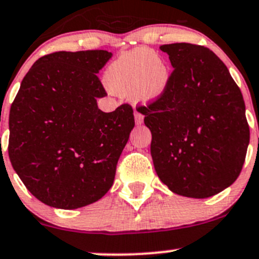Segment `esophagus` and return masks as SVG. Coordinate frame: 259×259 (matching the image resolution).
Wrapping results in <instances>:
<instances>
[{
    "mask_svg": "<svg viewBox=\"0 0 259 259\" xmlns=\"http://www.w3.org/2000/svg\"><path fill=\"white\" fill-rule=\"evenodd\" d=\"M135 119H136V123L141 124L142 122H143V115H142L141 112H138V111H135Z\"/></svg>",
    "mask_w": 259,
    "mask_h": 259,
    "instance_id": "esophagus-1",
    "label": "esophagus"
}]
</instances>
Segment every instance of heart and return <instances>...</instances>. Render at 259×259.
I'll list each match as a JSON object with an SVG mask.
<instances>
[{
  "label": "heart",
  "mask_w": 259,
  "mask_h": 259,
  "mask_svg": "<svg viewBox=\"0 0 259 259\" xmlns=\"http://www.w3.org/2000/svg\"><path fill=\"white\" fill-rule=\"evenodd\" d=\"M170 79L166 63L147 49L121 54L106 71L107 84L113 91L130 94L135 101H155L166 90Z\"/></svg>",
  "instance_id": "b5f03b06"
}]
</instances>
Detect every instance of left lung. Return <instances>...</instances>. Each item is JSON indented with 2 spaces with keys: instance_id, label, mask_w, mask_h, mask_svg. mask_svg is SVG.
Listing matches in <instances>:
<instances>
[{
  "instance_id": "8db88e82",
  "label": "left lung",
  "mask_w": 259,
  "mask_h": 259,
  "mask_svg": "<svg viewBox=\"0 0 259 259\" xmlns=\"http://www.w3.org/2000/svg\"><path fill=\"white\" fill-rule=\"evenodd\" d=\"M173 71L164 94L144 108L151 154L162 182L178 195H216L240 175L249 127L242 93L212 51L163 44Z\"/></svg>"
}]
</instances>
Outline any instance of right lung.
Wrapping results in <instances>:
<instances>
[{"mask_svg":"<svg viewBox=\"0 0 259 259\" xmlns=\"http://www.w3.org/2000/svg\"><path fill=\"white\" fill-rule=\"evenodd\" d=\"M111 55H44L23 77L11 105V164L30 193L49 206H86L113 184L135 116L128 104L112 112L97 107V97L107 95L97 73Z\"/></svg>","mask_w":259,"mask_h":259,"instance_id":"add662e5","label":"right lung"}]
</instances>
